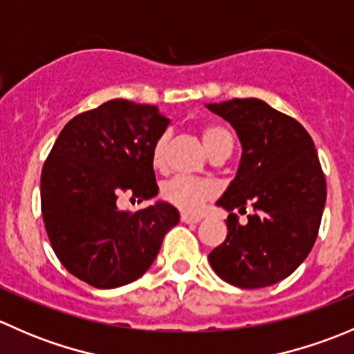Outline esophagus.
<instances>
[{"label":"esophagus","instance_id":"esophagus-1","mask_svg":"<svg viewBox=\"0 0 354 354\" xmlns=\"http://www.w3.org/2000/svg\"><path fill=\"white\" fill-rule=\"evenodd\" d=\"M181 223L197 224V223H200V217L198 216H190V214H181Z\"/></svg>","mask_w":354,"mask_h":354}]
</instances>
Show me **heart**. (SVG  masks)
I'll list each match as a JSON object with an SVG mask.
<instances>
[{"label": "heart", "mask_w": 354, "mask_h": 354, "mask_svg": "<svg viewBox=\"0 0 354 354\" xmlns=\"http://www.w3.org/2000/svg\"><path fill=\"white\" fill-rule=\"evenodd\" d=\"M202 142L210 156L219 151V149L226 147V145L233 147V137H231L230 130L221 127V124H207V127H203ZM167 144H169V131H164V133L159 135V138L154 142V147H152V164H154V167H162L164 162H166ZM216 185L210 180H203V178L174 176L171 180L164 181L162 187H160V198L164 202L190 214L200 210V207L207 200L216 197Z\"/></svg>", "instance_id": "heart-1"}]
</instances>
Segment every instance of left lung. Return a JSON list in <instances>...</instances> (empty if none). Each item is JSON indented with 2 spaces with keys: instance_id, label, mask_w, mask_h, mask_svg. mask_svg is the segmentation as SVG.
I'll use <instances>...</instances> for the list:
<instances>
[{
  "instance_id": "obj_1",
  "label": "left lung",
  "mask_w": 354,
  "mask_h": 354,
  "mask_svg": "<svg viewBox=\"0 0 354 354\" xmlns=\"http://www.w3.org/2000/svg\"><path fill=\"white\" fill-rule=\"evenodd\" d=\"M230 121L243 152L236 176L216 202L230 212L224 243L209 253L214 272L236 288L255 289L291 276L312 252L327 187L315 144L296 120L260 99L207 104ZM252 205L249 223L233 209Z\"/></svg>"
}]
</instances>
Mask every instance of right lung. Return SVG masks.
Returning <instances> with one entry per match:
<instances>
[{
	"label": "right lung",
	"instance_id": "1",
	"mask_svg": "<svg viewBox=\"0 0 354 354\" xmlns=\"http://www.w3.org/2000/svg\"><path fill=\"white\" fill-rule=\"evenodd\" d=\"M169 124L157 106L113 99L68 121L41 174V209L49 241L75 277L99 289L144 276L164 236L180 221L157 200L123 212L121 197L159 194L152 147Z\"/></svg>",
	"mask_w": 354,
	"mask_h": 354
}]
</instances>
